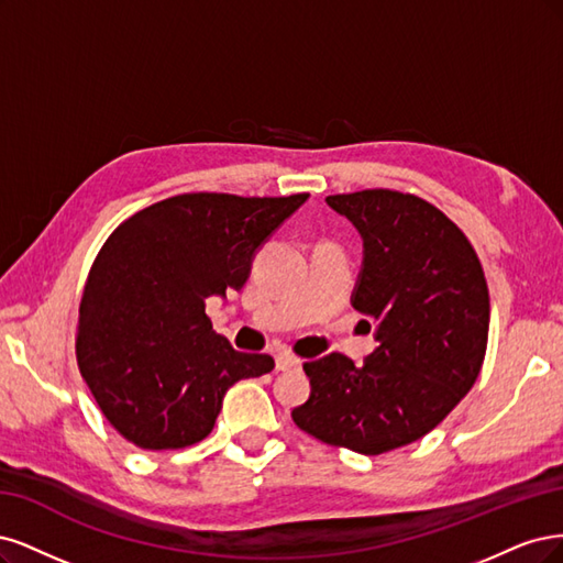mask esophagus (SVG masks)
I'll use <instances>...</instances> for the list:
<instances>
[{
  "mask_svg": "<svg viewBox=\"0 0 563 563\" xmlns=\"http://www.w3.org/2000/svg\"><path fill=\"white\" fill-rule=\"evenodd\" d=\"M276 369L278 372H289V369H301V360L292 353H280L276 355Z\"/></svg>",
  "mask_w": 563,
  "mask_h": 563,
  "instance_id": "34e87169",
  "label": "esophagus"
}]
</instances>
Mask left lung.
Segmentation results:
<instances>
[{"label":"left lung","instance_id":"obj_1","mask_svg":"<svg viewBox=\"0 0 563 563\" xmlns=\"http://www.w3.org/2000/svg\"><path fill=\"white\" fill-rule=\"evenodd\" d=\"M328 206L362 235L351 303L374 320L376 349L362 365L341 353L306 362L311 395L292 421L324 444L378 456L421 440L475 386L488 287L465 233L423 198L365 189Z\"/></svg>","mask_w":563,"mask_h":563}]
</instances>
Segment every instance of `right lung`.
Here are the masks:
<instances>
[{
  "instance_id": "add662e5",
  "label": "right lung",
  "mask_w": 563,
  "mask_h": 563,
  "mask_svg": "<svg viewBox=\"0 0 563 563\" xmlns=\"http://www.w3.org/2000/svg\"><path fill=\"white\" fill-rule=\"evenodd\" d=\"M308 194H179L121 222L90 266L77 362L104 419L147 451L208 438L224 393L274 369L212 330L206 299L250 276L260 245Z\"/></svg>"
}]
</instances>
